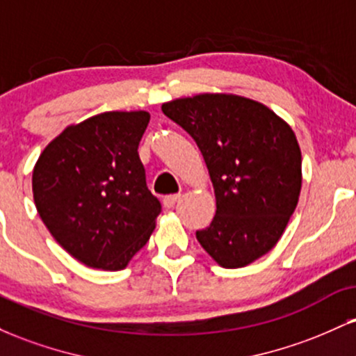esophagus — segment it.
Masks as SVG:
<instances>
[{
  "label": "esophagus",
  "mask_w": 356,
  "mask_h": 356,
  "mask_svg": "<svg viewBox=\"0 0 356 356\" xmlns=\"http://www.w3.org/2000/svg\"><path fill=\"white\" fill-rule=\"evenodd\" d=\"M181 199V194H170V195H165L164 197V206L167 207V209H172V207L175 206V202Z\"/></svg>",
  "instance_id": "esophagus-1"
}]
</instances>
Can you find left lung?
<instances>
[{
	"instance_id": "8db88e82",
	"label": "left lung",
	"mask_w": 356,
	"mask_h": 356,
	"mask_svg": "<svg viewBox=\"0 0 356 356\" xmlns=\"http://www.w3.org/2000/svg\"><path fill=\"white\" fill-rule=\"evenodd\" d=\"M162 112L194 138L214 186L216 216L195 238L219 266L254 263L276 246L300 199L293 129L264 104L234 93L175 99Z\"/></svg>"
}]
</instances>
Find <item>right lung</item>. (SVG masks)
<instances>
[{"label": "right lung", "mask_w": 356, "mask_h": 356, "mask_svg": "<svg viewBox=\"0 0 356 356\" xmlns=\"http://www.w3.org/2000/svg\"><path fill=\"white\" fill-rule=\"evenodd\" d=\"M149 120L145 110H115L68 125L33 167L40 218L85 266L120 271L155 229L161 202L137 152Z\"/></svg>", "instance_id": "add662e5"}]
</instances>
